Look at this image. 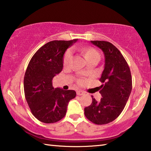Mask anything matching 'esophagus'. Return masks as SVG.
<instances>
[{
    "mask_svg": "<svg viewBox=\"0 0 151 151\" xmlns=\"http://www.w3.org/2000/svg\"><path fill=\"white\" fill-rule=\"evenodd\" d=\"M76 94L78 96H82L84 94V92L83 91H82V90H78V91L76 92Z\"/></svg>",
    "mask_w": 151,
    "mask_h": 151,
    "instance_id": "obj_1",
    "label": "esophagus"
}]
</instances>
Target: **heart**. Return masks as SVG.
Segmentation results:
<instances>
[{"mask_svg": "<svg viewBox=\"0 0 151 151\" xmlns=\"http://www.w3.org/2000/svg\"><path fill=\"white\" fill-rule=\"evenodd\" d=\"M75 49H76L79 51H81L82 53L83 54L84 56L85 59L87 60L88 62H89L92 60H94L96 59H100V55L98 52L95 49L90 47H74ZM71 56H72V53L70 50H68L65 53L64 58H63V64L65 66H67V65L69 63L70 60L71 58ZM79 83L82 84L83 83V81H79Z\"/></svg>", "mask_w": 151, "mask_h": 151, "instance_id": "heart-1", "label": "heart"}]
</instances>
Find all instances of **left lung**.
Returning a JSON list of instances; mask_svg holds the SVG:
<instances>
[{"label": "left lung", "instance_id": "left-lung-1", "mask_svg": "<svg viewBox=\"0 0 151 151\" xmlns=\"http://www.w3.org/2000/svg\"><path fill=\"white\" fill-rule=\"evenodd\" d=\"M102 49L105 65L100 81L102 98L98 102L92 97L90 106L84 108V114L90 122L104 125L116 119L124 109L132 90V77L127 61L118 49L105 41H90Z\"/></svg>", "mask_w": 151, "mask_h": 151}]
</instances>
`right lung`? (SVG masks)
<instances>
[{"mask_svg":"<svg viewBox=\"0 0 151 151\" xmlns=\"http://www.w3.org/2000/svg\"><path fill=\"white\" fill-rule=\"evenodd\" d=\"M77 40L47 43L36 51L27 67L24 78L26 100L32 114L43 123L63 118L68 102L76 96L75 90L54 88L52 80L61 72L65 51Z\"/></svg>","mask_w":151,"mask_h":151,"instance_id":"right-lung-1","label":"right lung"}]
</instances>
